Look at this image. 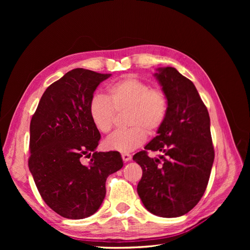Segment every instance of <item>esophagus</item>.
Returning a JSON list of instances; mask_svg holds the SVG:
<instances>
[{"mask_svg":"<svg viewBox=\"0 0 250 250\" xmlns=\"http://www.w3.org/2000/svg\"><path fill=\"white\" fill-rule=\"evenodd\" d=\"M122 158H123V161L126 163V162L131 160V155L129 153H123L122 154Z\"/></svg>","mask_w":250,"mask_h":250,"instance_id":"obj_1","label":"esophagus"}]
</instances>
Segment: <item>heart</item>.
Wrapping results in <instances>:
<instances>
[{
    "label": "heart",
    "instance_id": "b5f03b06",
    "mask_svg": "<svg viewBox=\"0 0 250 250\" xmlns=\"http://www.w3.org/2000/svg\"><path fill=\"white\" fill-rule=\"evenodd\" d=\"M108 98L98 94L89 103V116L99 131L108 133L115 124L116 111L128 109L126 123L130 127L119 130L105 142L107 149L127 153L141 147L147 131L153 133L164 124L168 112V99L161 88L133 76H127L107 87Z\"/></svg>",
    "mask_w": 250,
    "mask_h": 250
}]
</instances>
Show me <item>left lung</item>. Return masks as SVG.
I'll return each instance as SVG.
<instances>
[{
	"label": "left lung",
	"instance_id": "left-lung-1",
	"mask_svg": "<svg viewBox=\"0 0 250 250\" xmlns=\"http://www.w3.org/2000/svg\"><path fill=\"white\" fill-rule=\"evenodd\" d=\"M154 76L168 99V112L157 135L133 155L143 170L138 194L156 216L179 217L199 202L208 183L215 151L210 121L194 83L175 67H161ZM160 150V159L146 151Z\"/></svg>",
	"mask_w": 250,
	"mask_h": 250
}]
</instances>
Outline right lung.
Listing matches in <instances>:
<instances>
[{"label": "right lung", "instance_id": "add662e5", "mask_svg": "<svg viewBox=\"0 0 250 250\" xmlns=\"http://www.w3.org/2000/svg\"><path fill=\"white\" fill-rule=\"evenodd\" d=\"M110 76L67 72L44 90L30 123L29 170L47 206L67 219L95 214L106 194V178L123 167L118 151H96L101 135L89 116L94 92ZM83 157L91 158L88 164Z\"/></svg>", "mask_w": 250, "mask_h": 250}]
</instances>
